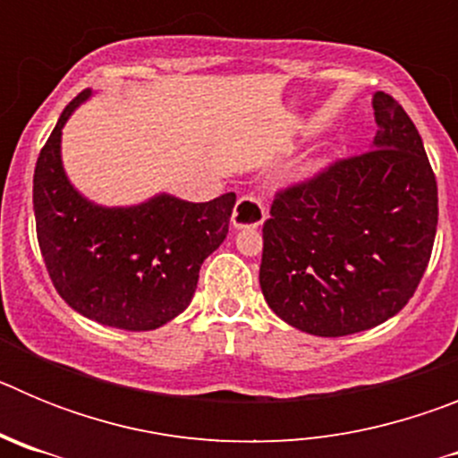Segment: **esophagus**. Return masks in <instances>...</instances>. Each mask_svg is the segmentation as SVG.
<instances>
[{
  "label": "esophagus",
  "instance_id": "1",
  "mask_svg": "<svg viewBox=\"0 0 458 458\" xmlns=\"http://www.w3.org/2000/svg\"><path fill=\"white\" fill-rule=\"evenodd\" d=\"M266 220V206L264 201L254 197V194H242L236 201V208L232 213V225L236 229H254L261 226Z\"/></svg>",
  "mask_w": 458,
  "mask_h": 458
}]
</instances>
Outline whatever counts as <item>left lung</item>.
<instances>
[{"mask_svg":"<svg viewBox=\"0 0 458 458\" xmlns=\"http://www.w3.org/2000/svg\"><path fill=\"white\" fill-rule=\"evenodd\" d=\"M374 147L279 190L259 282L282 321L318 337L362 333L411 301L431 259L438 185L422 137L374 93Z\"/></svg>","mask_w":458,"mask_h":458,"instance_id":"obj_1","label":"left lung"}]
</instances>
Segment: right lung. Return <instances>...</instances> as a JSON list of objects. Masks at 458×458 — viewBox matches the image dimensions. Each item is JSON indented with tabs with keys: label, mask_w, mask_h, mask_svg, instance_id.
<instances>
[{
	"label": "right lung",
	"mask_w": 458,
	"mask_h": 458,
	"mask_svg": "<svg viewBox=\"0 0 458 458\" xmlns=\"http://www.w3.org/2000/svg\"><path fill=\"white\" fill-rule=\"evenodd\" d=\"M91 91L72 98L34 172L38 248L52 284L82 317L121 330H156L192 301L199 268L229 233L236 194L192 204L172 194L128 208L84 199L62 165V128Z\"/></svg>",
	"instance_id": "right-lung-1"
}]
</instances>
